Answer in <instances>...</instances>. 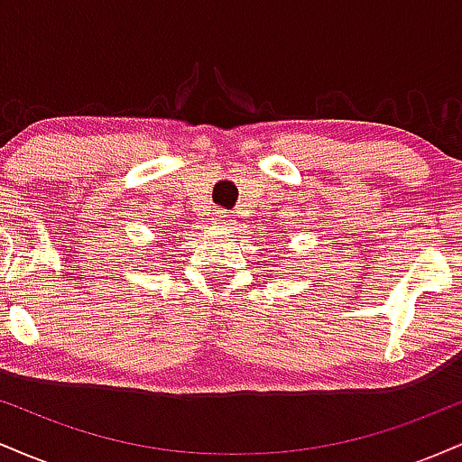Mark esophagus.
<instances>
[{
    "mask_svg": "<svg viewBox=\"0 0 462 462\" xmlns=\"http://www.w3.org/2000/svg\"><path fill=\"white\" fill-rule=\"evenodd\" d=\"M213 219H215V224H221V226H232L230 215H227L226 210H217V213L213 215Z\"/></svg>",
    "mask_w": 462,
    "mask_h": 462,
    "instance_id": "1",
    "label": "esophagus"
}]
</instances>
